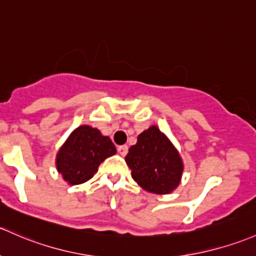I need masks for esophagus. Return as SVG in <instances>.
<instances>
[{
    "label": "esophagus",
    "mask_w": 256,
    "mask_h": 256,
    "mask_svg": "<svg viewBox=\"0 0 256 256\" xmlns=\"http://www.w3.org/2000/svg\"><path fill=\"white\" fill-rule=\"evenodd\" d=\"M128 147L126 146V144H122V146L118 147V152H119L121 156H126V154H128Z\"/></svg>",
    "instance_id": "34e87169"
}]
</instances>
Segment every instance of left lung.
I'll use <instances>...</instances> for the list:
<instances>
[{
	"instance_id": "1",
	"label": "left lung",
	"mask_w": 256,
	"mask_h": 256,
	"mask_svg": "<svg viewBox=\"0 0 256 256\" xmlns=\"http://www.w3.org/2000/svg\"><path fill=\"white\" fill-rule=\"evenodd\" d=\"M125 160L134 180L147 192L169 194L179 185L182 173L180 156L156 126L138 135Z\"/></svg>"
}]
</instances>
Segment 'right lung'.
<instances>
[{"label": "right lung", "instance_id": "obj_1", "mask_svg": "<svg viewBox=\"0 0 256 256\" xmlns=\"http://www.w3.org/2000/svg\"><path fill=\"white\" fill-rule=\"evenodd\" d=\"M115 153L116 148L109 137L102 135L96 128L83 125L70 135L58 150L56 166L70 184H82L93 176L106 158Z\"/></svg>", "mask_w": 256, "mask_h": 256}]
</instances>
